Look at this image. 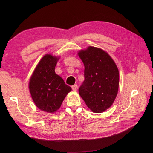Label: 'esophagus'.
<instances>
[{"mask_svg":"<svg viewBox=\"0 0 153 153\" xmlns=\"http://www.w3.org/2000/svg\"><path fill=\"white\" fill-rule=\"evenodd\" d=\"M71 88H72V89H73V91H76V89H77V85L75 84V85H72V86H71Z\"/></svg>","mask_w":153,"mask_h":153,"instance_id":"esophagus-1","label":"esophagus"}]
</instances>
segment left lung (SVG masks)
<instances>
[{
    "instance_id": "left-lung-1",
    "label": "left lung",
    "mask_w": 153,
    "mask_h": 153,
    "mask_svg": "<svg viewBox=\"0 0 153 153\" xmlns=\"http://www.w3.org/2000/svg\"><path fill=\"white\" fill-rule=\"evenodd\" d=\"M84 64L85 80L78 89L79 94L92 112L108 109L116 98L119 74L116 64L105 51L93 47L78 53Z\"/></svg>"
}]
</instances>
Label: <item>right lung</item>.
<instances>
[{
  "mask_svg": "<svg viewBox=\"0 0 153 153\" xmlns=\"http://www.w3.org/2000/svg\"><path fill=\"white\" fill-rule=\"evenodd\" d=\"M59 58L47 54L41 59L30 77L29 90L37 107L53 113L61 107L71 88L55 73Z\"/></svg>",
  "mask_w": 153,
  "mask_h": 153,
  "instance_id": "add662e5",
  "label": "right lung"
}]
</instances>
